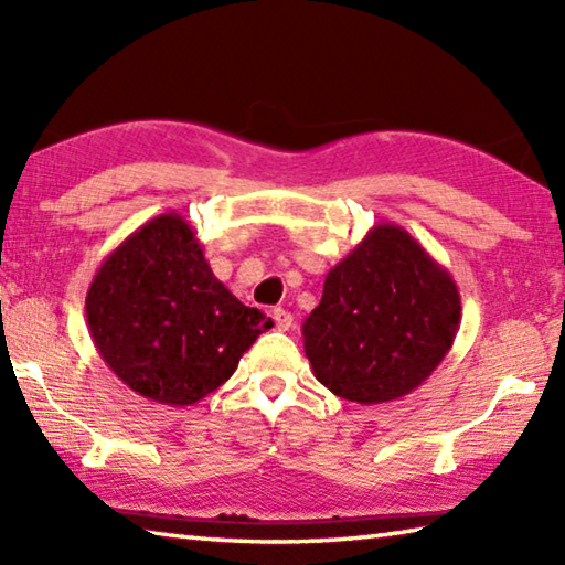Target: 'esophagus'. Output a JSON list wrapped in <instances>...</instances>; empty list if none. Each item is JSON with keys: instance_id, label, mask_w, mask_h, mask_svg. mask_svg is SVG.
Returning <instances> with one entry per match:
<instances>
[{"instance_id": "obj_1", "label": "esophagus", "mask_w": 565, "mask_h": 565, "mask_svg": "<svg viewBox=\"0 0 565 565\" xmlns=\"http://www.w3.org/2000/svg\"><path fill=\"white\" fill-rule=\"evenodd\" d=\"M274 323L279 331H289L294 323V317L286 309H274Z\"/></svg>"}]
</instances>
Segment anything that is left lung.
<instances>
[{"mask_svg": "<svg viewBox=\"0 0 565 565\" xmlns=\"http://www.w3.org/2000/svg\"><path fill=\"white\" fill-rule=\"evenodd\" d=\"M461 327L454 276L406 228L376 224L323 281L306 317L313 376L356 404H386L434 374Z\"/></svg>", "mask_w": 565, "mask_h": 565, "instance_id": "left-lung-1", "label": "left lung"}]
</instances>
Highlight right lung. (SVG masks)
Listing matches in <instances>:
<instances>
[{
	"label": "right lung",
	"instance_id": "obj_1",
	"mask_svg": "<svg viewBox=\"0 0 565 565\" xmlns=\"http://www.w3.org/2000/svg\"><path fill=\"white\" fill-rule=\"evenodd\" d=\"M94 347L114 376L164 406H194L274 327L216 279L194 228L159 214L102 262L87 291Z\"/></svg>",
	"mask_w": 565,
	"mask_h": 565
}]
</instances>
